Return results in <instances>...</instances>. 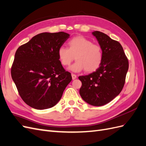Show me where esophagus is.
<instances>
[{
  "mask_svg": "<svg viewBox=\"0 0 146 146\" xmlns=\"http://www.w3.org/2000/svg\"><path fill=\"white\" fill-rule=\"evenodd\" d=\"M72 80H75V79L77 78V76L76 74H72Z\"/></svg>",
  "mask_w": 146,
  "mask_h": 146,
  "instance_id": "obj_1",
  "label": "esophagus"
}]
</instances>
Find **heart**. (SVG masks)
<instances>
[{
	"label": "heart",
	"mask_w": 146,
	"mask_h": 146,
	"mask_svg": "<svg viewBox=\"0 0 146 146\" xmlns=\"http://www.w3.org/2000/svg\"><path fill=\"white\" fill-rule=\"evenodd\" d=\"M68 45V48L61 47L58 50V58L63 66H69L75 58L77 61L69 67L72 72L85 69L87 72H92L100 67L104 53L99 44L83 36H77L70 39Z\"/></svg>",
	"instance_id": "heart-1"
}]
</instances>
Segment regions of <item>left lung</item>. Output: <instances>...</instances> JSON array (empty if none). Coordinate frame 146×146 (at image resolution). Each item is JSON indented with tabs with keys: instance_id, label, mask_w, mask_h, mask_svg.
I'll return each instance as SVG.
<instances>
[{
	"instance_id": "1",
	"label": "left lung",
	"mask_w": 146,
	"mask_h": 146,
	"mask_svg": "<svg viewBox=\"0 0 146 146\" xmlns=\"http://www.w3.org/2000/svg\"><path fill=\"white\" fill-rule=\"evenodd\" d=\"M92 35L102 48L103 60L95 72L78 77L82 83L80 94L88 104L102 106L121 92L129 69V60L118 41L99 31H94Z\"/></svg>"
}]
</instances>
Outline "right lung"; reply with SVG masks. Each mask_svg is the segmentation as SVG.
<instances>
[{
  "instance_id": "add662e5",
  "label": "right lung",
  "mask_w": 146,
  "mask_h": 146,
  "mask_svg": "<svg viewBox=\"0 0 146 146\" xmlns=\"http://www.w3.org/2000/svg\"><path fill=\"white\" fill-rule=\"evenodd\" d=\"M68 33H41L17 48L11 74L21 98L37 110L50 108L62 97L72 80L58 58V48Z\"/></svg>"
}]
</instances>
